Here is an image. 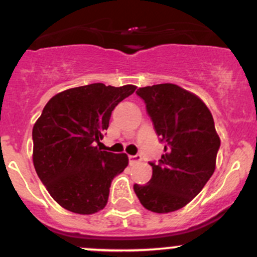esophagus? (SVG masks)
Returning a JSON list of instances; mask_svg holds the SVG:
<instances>
[{"instance_id": "obj_1", "label": "esophagus", "mask_w": 257, "mask_h": 257, "mask_svg": "<svg viewBox=\"0 0 257 257\" xmlns=\"http://www.w3.org/2000/svg\"><path fill=\"white\" fill-rule=\"evenodd\" d=\"M128 160H130V164L133 165V164H136V163H139V161H141V156L140 155H130L128 156Z\"/></svg>"}]
</instances>
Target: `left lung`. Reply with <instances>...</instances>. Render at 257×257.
I'll return each mask as SVG.
<instances>
[{"label": "left lung", "mask_w": 257, "mask_h": 257, "mask_svg": "<svg viewBox=\"0 0 257 257\" xmlns=\"http://www.w3.org/2000/svg\"><path fill=\"white\" fill-rule=\"evenodd\" d=\"M136 94L145 102L165 154L150 163V182L134 190L149 211L174 212L203 189L216 169L221 141L213 117L202 99L172 83L139 88Z\"/></svg>", "instance_id": "1"}]
</instances>
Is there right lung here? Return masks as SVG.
<instances>
[{
    "label": "right lung",
    "mask_w": 257,
    "mask_h": 257,
    "mask_svg": "<svg viewBox=\"0 0 257 257\" xmlns=\"http://www.w3.org/2000/svg\"><path fill=\"white\" fill-rule=\"evenodd\" d=\"M135 89L93 83L60 92L44 107L33 128L34 167L63 208L93 214L106 207L112 180L128 158L101 150L99 141L114 107Z\"/></svg>",
    "instance_id": "obj_1"
}]
</instances>
